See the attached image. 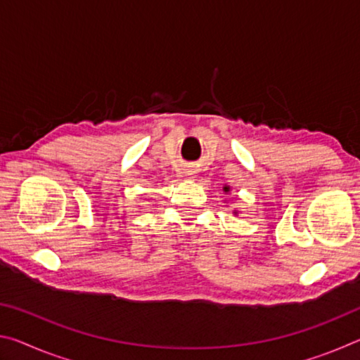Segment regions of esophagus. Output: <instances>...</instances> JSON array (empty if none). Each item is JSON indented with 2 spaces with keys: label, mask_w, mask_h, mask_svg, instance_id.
Returning <instances> with one entry per match:
<instances>
[{
  "label": "esophagus",
  "mask_w": 360,
  "mask_h": 360,
  "mask_svg": "<svg viewBox=\"0 0 360 360\" xmlns=\"http://www.w3.org/2000/svg\"><path fill=\"white\" fill-rule=\"evenodd\" d=\"M187 174H188V176H191V174H193V173H187Z\"/></svg>",
  "instance_id": "obj_1"
}]
</instances>
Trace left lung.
<instances>
[{
    "mask_svg": "<svg viewBox=\"0 0 360 360\" xmlns=\"http://www.w3.org/2000/svg\"><path fill=\"white\" fill-rule=\"evenodd\" d=\"M229 191H230V187L225 186V187H224V192H229ZM235 214H236V211H235Z\"/></svg>",
    "mask_w": 360,
    "mask_h": 360,
    "instance_id": "obj_1",
    "label": "left lung"
}]
</instances>
